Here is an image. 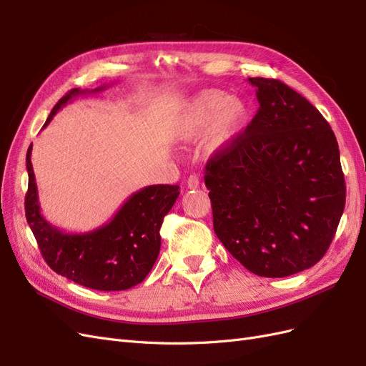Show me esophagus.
<instances>
[{"mask_svg": "<svg viewBox=\"0 0 366 366\" xmlns=\"http://www.w3.org/2000/svg\"><path fill=\"white\" fill-rule=\"evenodd\" d=\"M198 186H200V180H198V177L191 175L189 179H187V187H189V189H197Z\"/></svg>", "mask_w": 366, "mask_h": 366, "instance_id": "1", "label": "esophagus"}]
</instances>
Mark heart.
<instances>
[{
  "label": "heart",
  "instance_id": "obj_1",
  "mask_svg": "<svg viewBox=\"0 0 366 366\" xmlns=\"http://www.w3.org/2000/svg\"><path fill=\"white\" fill-rule=\"evenodd\" d=\"M250 119V105L244 97L229 96L221 90H204L183 107L177 129L183 139L204 134L207 152H218L234 143Z\"/></svg>",
  "mask_w": 366,
  "mask_h": 366
}]
</instances>
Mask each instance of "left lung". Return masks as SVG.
<instances>
[{"label":"left lung","mask_w":366,"mask_h":366,"mask_svg":"<svg viewBox=\"0 0 366 366\" xmlns=\"http://www.w3.org/2000/svg\"><path fill=\"white\" fill-rule=\"evenodd\" d=\"M258 113L206 164L214 230L252 273L284 278L328 250L345 207L333 129L278 79L249 77Z\"/></svg>","instance_id":"8db88e82"}]
</instances>
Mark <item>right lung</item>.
<instances>
[{
	"mask_svg": "<svg viewBox=\"0 0 366 366\" xmlns=\"http://www.w3.org/2000/svg\"><path fill=\"white\" fill-rule=\"evenodd\" d=\"M107 86L94 90L73 88L53 107L42 128L74 97L101 93ZM30 156L31 145L26 157L29 172L26 218L50 269L76 284L102 292L128 290L145 280L159 257L160 227L164 215L180 195L179 186L143 187L129 195L107 224L82 234H69L53 226L41 214Z\"/></svg>",
	"mask_w": 366,
	"mask_h": 366,
	"instance_id": "add662e5",
	"label": "right lung"
}]
</instances>
